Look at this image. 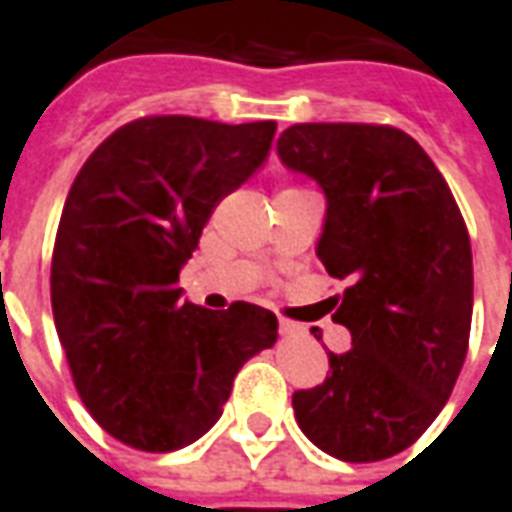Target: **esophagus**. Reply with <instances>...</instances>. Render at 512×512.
Segmentation results:
<instances>
[{
    "label": "esophagus",
    "instance_id": "obj_1",
    "mask_svg": "<svg viewBox=\"0 0 512 512\" xmlns=\"http://www.w3.org/2000/svg\"><path fill=\"white\" fill-rule=\"evenodd\" d=\"M300 328H297L295 322H289V320H281V333H297Z\"/></svg>",
    "mask_w": 512,
    "mask_h": 512
}]
</instances>
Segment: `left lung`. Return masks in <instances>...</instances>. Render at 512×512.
I'll return each instance as SVG.
<instances>
[{
	"mask_svg": "<svg viewBox=\"0 0 512 512\" xmlns=\"http://www.w3.org/2000/svg\"><path fill=\"white\" fill-rule=\"evenodd\" d=\"M278 154L325 192L317 256L350 284L333 322L353 347L328 353L320 386L292 394L295 419L333 458H391L433 424L466 361L469 228L433 159L402 129L295 123L278 137Z\"/></svg>",
	"mask_w": 512,
	"mask_h": 512,
	"instance_id": "8db88e82",
	"label": "left lung"
}]
</instances>
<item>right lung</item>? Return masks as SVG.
I'll list each match as a JSON object with an SVG mask.
<instances>
[{"mask_svg": "<svg viewBox=\"0 0 512 512\" xmlns=\"http://www.w3.org/2000/svg\"><path fill=\"white\" fill-rule=\"evenodd\" d=\"M275 121L146 115L101 143L65 198L52 314L90 416L121 444L173 452L220 419L278 320L253 303H181L179 270L215 206L259 168Z\"/></svg>", "mask_w": 512, "mask_h": 512, "instance_id": "obj_1", "label": "right lung"}]
</instances>
